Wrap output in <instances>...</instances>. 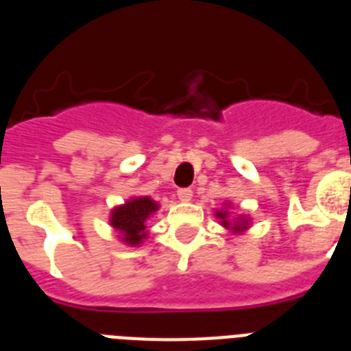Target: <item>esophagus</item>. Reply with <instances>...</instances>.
I'll use <instances>...</instances> for the list:
<instances>
[{
	"label": "esophagus",
	"mask_w": 351,
	"mask_h": 351,
	"mask_svg": "<svg viewBox=\"0 0 351 351\" xmlns=\"http://www.w3.org/2000/svg\"><path fill=\"white\" fill-rule=\"evenodd\" d=\"M178 197L181 202H190L191 197H193V191L190 188H181V190H178Z\"/></svg>",
	"instance_id": "34e87169"
}]
</instances>
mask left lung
<instances>
[{"mask_svg":"<svg viewBox=\"0 0 351 351\" xmlns=\"http://www.w3.org/2000/svg\"><path fill=\"white\" fill-rule=\"evenodd\" d=\"M216 218L221 219V225L225 228H232L234 232H243L244 228H247V219H237L235 223L228 221V213L226 210H216Z\"/></svg>","mask_w":351,"mask_h":351,"instance_id":"1","label":"left lung"}]
</instances>
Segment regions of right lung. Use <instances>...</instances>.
<instances>
[{
    "instance_id": "obj_1",
    "label": "right lung",
    "mask_w": 351,
    "mask_h": 351,
    "mask_svg": "<svg viewBox=\"0 0 351 351\" xmlns=\"http://www.w3.org/2000/svg\"><path fill=\"white\" fill-rule=\"evenodd\" d=\"M158 210V204L149 197L132 198L125 206H119L110 214V225L123 234V243L130 246H137L145 234V219Z\"/></svg>"
}]
</instances>
